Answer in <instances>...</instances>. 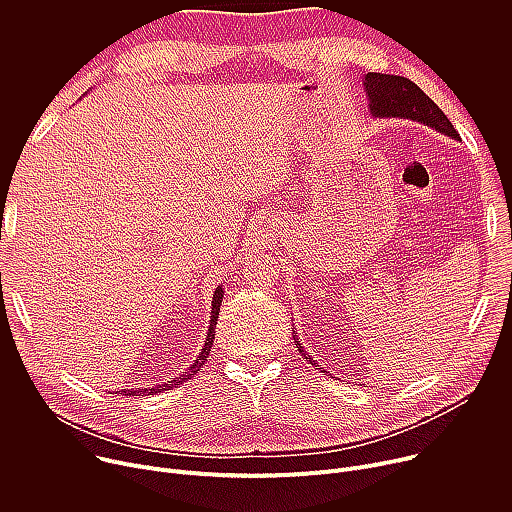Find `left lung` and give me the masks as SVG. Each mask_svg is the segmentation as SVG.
Masks as SVG:
<instances>
[{"instance_id":"left-lung-1","label":"left lung","mask_w":512,"mask_h":512,"mask_svg":"<svg viewBox=\"0 0 512 512\" xmlns=\"http://www.w3.org/2000/svg\"><path fill=\"white\" fill-rule=\"evenodd\" d=\"M364 89H367L369 95V107L373 117L417 121L452 139H460V133L454 129L452 121L444 115V111L409 79L397 75H381V72H369V75L364 77ZM296 334L298 332H294V340L300 354L306 356L310 364H318L314 358H310V354H306Z\"/></svg>"}]
</instances>
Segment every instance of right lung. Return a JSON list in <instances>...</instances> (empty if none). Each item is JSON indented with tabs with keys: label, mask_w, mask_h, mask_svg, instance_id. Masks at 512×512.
<instances>
[{
	"label": "right lung",
	"mask_w": 512,
	"mask_h": 512,
	"mask_svg": "<svg viewBox=\"0 0 512 512\" xmlns=\"http://www.w3.org/2000/svg\"><path fill=\"white\" fill-rule=\"evenodd\" d=\"M223 296L225 291L223 287L218 285L214 289V296H212V310H210V326H208V334H206V340H204V346L200 350V354L192 360V364H188V367L184 371H180L178 375H172L170 379H154V383H143V385H137V387H131V389H121L117 391L119 395H129V397H137V395H156V393H162V391H170L174 389L176 385H182L186 383L188 379H192L200 369L202 364L206 362L208 358V352L212 348V342H214V328H216V320H218V312H221V302H223Z\"/></svg>",
	"instance_id": "obj_1"
}]
</instances>
